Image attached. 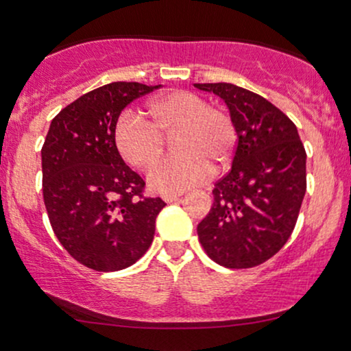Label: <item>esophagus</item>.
<instances>
[{"instance_id": "34e87169", "label": "esophagus", "mask_w": 351, "mask_h": 351, "mask_svg": "<svg viewBox=\"0 0 351 351\" xmlns=\"http://www.w3.org/2000/svg\"><path fill=\"white\" fill-rule=\"evenodd\" d=\"M181 196H183V193H165L162 198L165 203H173V201H178Z\"/></svg>"}]
</instances>
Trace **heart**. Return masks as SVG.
I'll return each instance as SVG.
<instances>
[{"label": "heart", "instance_id": "1", "mask_svg": "<svg viewBox=\"0 0 351 351\" xmlns=\"http://www.w3.org/2000/svg\"><path fill=\"white\" fill-rule=\"evenodd\" d=\"M145 117L125 112L115 127V145L130 167L147 170L163 152L165 135H175L180 153L152 168L148 183L158 193H180L203 183L211 163L223 167L231 160L236 127L221 108L209 107L201 95L173 90L150 100Z\"/></svg>", "mask_w": 351, "mask_h": 351}]
</instances>
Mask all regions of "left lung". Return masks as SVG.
Masks as SVG:
<instances>
[{
    "mask_svg": "<svg viewBox=\"0 0 351 351\" xmlns=\"http://www.w3.org/2000/svg\"><path fill=\"white\" fill-rule=\"evenodd\" d=\"M223 99L236 127L231 170L213 189L215 203L198 237L215 263L247 269L265 263L287 243L307 189V155L284 112L234 84H195Z\"/></svg>",
    "mask_w": 351,
    "mask_h": 351,
    "instance_id": "1",
    "label": "left lung"
}]
</instances>
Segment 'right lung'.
Returning a JSON list of instances; mask_svg holds the SVG:
<instances>
[{
	"mask_svg": "<svg viewBox=\"0 0 351 351\" xmlns=\"http://www.w3.org/2000/svg\"><path fill=\"white\" fill-rule=\"evenodd\" d=\"M162 86L112 82L69 104L44 140L43 196L54 234L88 269L130 267L150 247L160 198H143L145 181L120 156L117 120L135 99Z\"/></svg>",
	"mask_w": 351,
	"mask_h": 351,
	"instance_id": "add662e5",
	"label": "right lung"
}]
</instances>
